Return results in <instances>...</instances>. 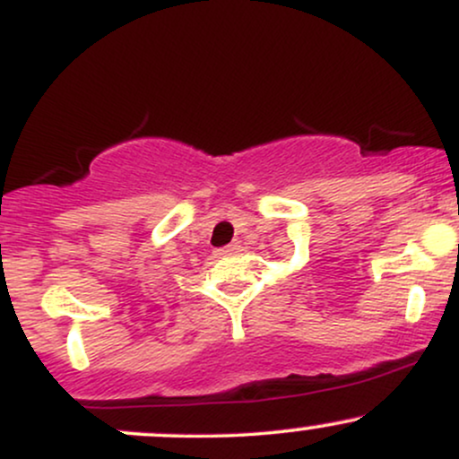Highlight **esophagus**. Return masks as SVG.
Returning <instances> with one entry per match:
<instances>
[{
    "mask_svg": "<svg viewBox=\"0 0 459 459\" xmlns=\"http://www.w3.org/2000/svg\"><path fill=\"white\" fill-rule=\"evenodd\" d=\"M237 250H239V246H226V247H220V250H218V255L220 256H226V255H233V252H237Z\"/></svg>",
    "mask_w": 459,
    "mask_h": 459,
    "instance_id": "obj_1",
    "label": "esophagus"
}]
</instances>
